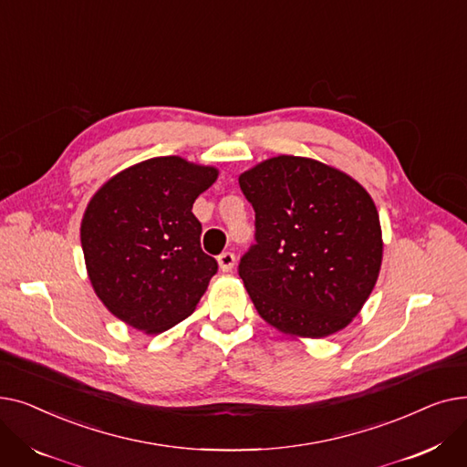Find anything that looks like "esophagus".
Wrapping results in <instances>:
<instances>
[{
    "label": "esophagus",
    "instance_id": "1",
    "mask_svg": "<svg viewBox=\"0 0 467 467\" xmlns=\"http://www.w3.org/2000/svg\"><path fill=\"white\" fill-rule=\"evenodd\" d=\"M217 263H219L221 271L229 273V271H233V266H234V263H236V255H234L233 252H223V254H221V255L217 257Z\"/></svg>",
    "mask_w": 467,
    "mask_h": 467
}]
</instances>
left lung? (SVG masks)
<instances>
[{"instance_id": "1", "label": "left lung", "mask_w": 467, "mask_h": 467, "mask_svg": "<svg viewBox=\"0 0 467 467\" xmlns=\"http://www.w3.org/2000/svg\"><path fill=\"white\" fill-rule=\"evenodd\" d=\"M238 183L255 212V244L238 275L261 317L310 338L347 327L382 261L369 192L327 164L289 155L244 171Z\"/></svg>"}]
</instances>
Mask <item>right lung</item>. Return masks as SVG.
I'll list each match as a JSON object with an SVG mask.
<instances>
[{"label": "right lung", "instance_id": "add662e5", "mask_svg": "<svg viewBox=\"0 0 467 467\" xmlns=\"http://www.w3.org/2000/svg\"><path fill=\"white\" fill-rule=\"evenodd\" d=\"M215 178L212 166L157 157L120 171L92 196L81 246L96 296L119 320L161 333L199 305L217 261L201 248L192 204Z\"/></svg>", "mask_w": 467, "mask_h": 467}]
</instances>
